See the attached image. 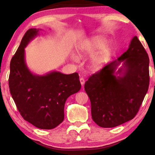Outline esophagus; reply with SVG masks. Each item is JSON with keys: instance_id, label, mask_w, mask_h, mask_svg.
<instances>
[{"instance_id": "1", "label": "esophagus", "mask_w": 155, "mask_h": 155, "mask_svg": "<svg viewBox=\"0 0 155 155\" xmlns=\"http://www.w3.org/2000/svg\"><path fill=\"white\" fill-rule=\"evenodd\" d=\"M80 83L81 84V85H83L85 84V79L83 78H80Z\"/></svg>"}]
</instances>
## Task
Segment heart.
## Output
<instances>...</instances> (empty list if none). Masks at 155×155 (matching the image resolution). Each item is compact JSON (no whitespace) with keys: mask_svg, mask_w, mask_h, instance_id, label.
<instances>
[{"mask_svg":"<svg viewBox=\"0 0 155 155\" xmlns=\"http://www.w3.org/2000/svg\"><path fill=\"white\" fill-rule=\"evenodd\" d=\"M112 45L103 36H96L83 41L77 47L78 56L84 57L91 54L90 66L92 70L101 68L109 59L112 52ZM71 58L77 61V57L72 54Z\"/></svg>","mask_w":155,"mask_h":155,"instance_id":"1","label":"heart"}]
</instances>
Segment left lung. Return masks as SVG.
I'll return each instance as SVG.
<instances>
[{"label":"left lung","mask_w":155,"mask_h":155,"mask_svg":"<svg viewBox=\"0 0 155 155\" xmlns=\"http://www.w3.org/2000/svg\"><path fill=\"white\" fill-rule=\"evenodd\" d=\"M149 80L148 53L135 36L127 51L85 83L94 121L101 127L113 128L132 120L148 91Z\"/></svg>","instance_id":"left-lung-1"}]
</instances>
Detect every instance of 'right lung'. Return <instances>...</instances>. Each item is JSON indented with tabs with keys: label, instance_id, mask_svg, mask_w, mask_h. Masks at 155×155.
Returning a JSON list of instances; mask_svg holds the SVG:
<instances>
[{
	"label": "right lung",
	"instance_id": "obj_1",
	"mask_svg": "<svg viewBox=\"0 0 155 155\" xmlns=\"http://www.w3.org/2000/svg\"><path fill=\"white\" fill-rule=\"evenodd\" d=\"M39 31V28L28 29L12 57L9 90L26 121L41 129H52L63 122L65 101L81 90V85L77 72L64 74L51 71L38 75L30 71L26 64L25 48Z\"/></svg>",
	"mask_w": 155,
	"mask_h": 155
}]
</instances>
